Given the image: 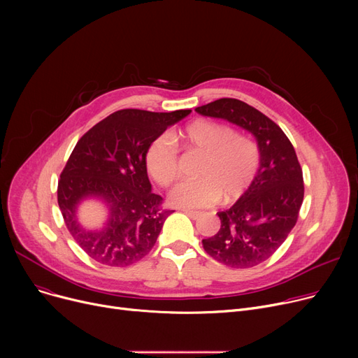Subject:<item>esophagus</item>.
Returning <instances> with one entry per match:
<instances>
[{
  "label": "esophagus",
  "instance_id": "34e87169",
  "mask_svg": "<svg viewBox=\"0 0 358 358\" xmlns=\"http://www.w3.org/2000/svg\"><path fill=\"white\" fill-rule=\"evenodd\" d=\"M182 212L187 215V216H190L192 219H199L203 213L201 212H196V210H189V209H182Z\"/></svg>",
  "mask_w": 358,
  "mask_h": 358
}]
</instances>
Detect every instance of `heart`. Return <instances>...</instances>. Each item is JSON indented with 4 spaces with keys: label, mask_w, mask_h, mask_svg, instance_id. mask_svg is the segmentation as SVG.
<instances>
[{
    "label": "heart",
    "mask_w": 358,
    "mask_h": 358,
    "mask_svg": "<svg viewBox=\"0 0 358 358\" xmlns=\"http://www.w3.org/2000/svg\"><path fill=\"white\" fill-rule=\"evenodd\" d=\"M187 152L201 154L196 180L180 182L169 200L180 208H208L220 197L231 203L243 196L254 182L261 165L255 141L235 134L234 129L212 120L199 119L185 124L178 134ZM145 165L161 187L174 184L180 176V152L168 135L155 138L146 149Z\"/></svg>",
    "instance_id": "1"
}]
</instances>
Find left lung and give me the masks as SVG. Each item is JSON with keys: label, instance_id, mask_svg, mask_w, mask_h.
I'll use <instances>...</instances> for the list:
<instances>
[{"label": "left lung", "instance_id": "8db88e82", "mask_svg": "<svg viewBox=\"0 0 358 358\" xmlns=\"http://www.w3.org/2000/svg\"><path fill=\"white\" fill-rule=\"evenodd\" d=\"M196 111L247 129L258 142L261 165L254 182L231 209L217 213L219 232L201 241L224 266H258L280 248L299 217L305 185L296 150L277 123L241 100L219 99Z\"/></svg>", "mask_w": 358, "mask_h": 358}]
</instances>
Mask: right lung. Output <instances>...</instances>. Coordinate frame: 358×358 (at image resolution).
Wrapping results in <instances>:
<instances>
[{
  "label": "right lung",
  "instance_id": "add662e5",
  "mask_svg": "<svg viewBox=\"0 0 358 358\" xmlns=\"http://www.w3.org/2000/svg\"><path fill=\"white\" fill-rule=\"evenodd\" d=\"M192 110L154 113L123 108L92 126L75 145L58 181V204L72 238L92 259L126 267L154 248L165 219L162 197L150 192L145 154L155 138ZM103 198L110 209L101 231L83 230L74 217L85 196Z\"/></svg>",
  "mask_w": 358,
  "mask_h": 358
}]
</instances>
